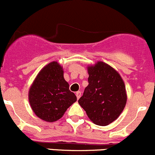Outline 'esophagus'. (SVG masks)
<instances>
[{
    "mask_svg": "<svg viewBox=\"0 0 155 155\" xmlns=\"http://www.w3.org/2000/svg\"><path fill=\"white\" fill-rule=\"evenodd\" d=\"M76 96H77V99H79L80 97L81 96V91H78L77 93H76Z\"/></svg>",
    "mask_w": 155,
    "mask_h": 155,
    "instance_id": "34e87169",
    "label": "esophagus"
}]
</instances>
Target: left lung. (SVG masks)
Returning <instances> with one entry per match:
<instances>
[{
    "mask_svg": "<svg viewBox=\"0 0 155 155\" xmlns=\"http://www.w3.org/2000/svg\"><path fill=\"white\" fill-rule=\"evenodd\" d=\"M88 74L89 84L78 103L93 123L106 126L119 117L126 105L124 83L114 68L103 62L88 67Z\"/></svg>",
    "mask_w": 155,
    "mask_h": 155,
    "instance_id": "8db88e82",
    "label": "left lung"
}]
</instances>
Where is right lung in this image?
Instances as JSON below:
<instances>
[{
    "label": "right lung",
    "mask_w": 155,
    "mask_h": 155,
    "mask_svg": "<svg viewBox=\"0 0 155 155\" xmlns=\"http://www.w3.org/2000/svg\"><path fill=\"white\" fill-rule=\"evenodd\" d=\"M29 102L35 114L42 120H59L77 100L56 62H50L39 72L29 90Z\"/></svg>",
    "instance_id": "1"
}]
</instances>
